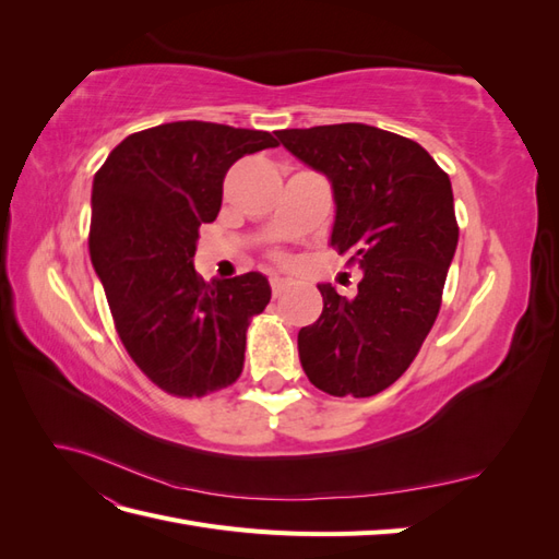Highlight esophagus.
I'll return each mask as SVG.
<instances>
[{"label":"esophagus","instance_id":"1","mask_svg":"<svg viewBox=\"0 0 559 559\" xmlns=\"http://www.w3.org/2000/svg\"><path fill=\"white\" fill-rule=\"evenodd\" d=\"M286 286H289V280H286V277H280V275L270 277V289H273V296H275V298L282 296V292L286 289Z\"/></svg>","mask_w":559,"mask_h":559}]
</instances>
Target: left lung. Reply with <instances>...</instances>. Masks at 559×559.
<instances>
[{
  "instance_id": "obj_1",
  "label": "left lung",
  "mask_w": 559,
  "mask_h": 559,
  "mask_svg": "<svg viewBox=\"0 0 559 559\" xmlns=\"http://www.w3.org/2000/svg\"><path fill=\"white\" fill-rule=\"evenodd\" d=\"M277 140L331 181V247L364 270L354 298L317 284L324 310L298 331L302 370L331 396L380 394L441 310L460 240L450 177L417 142L364 123L280 130Z\"/></svg>"
}]
</instances>
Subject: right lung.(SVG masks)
I'll list each match as a JSON object with an SVG mask.
<instances>
[{"mask_svg":"<svg viewBox=\"0 0 559 559\" xmlns=\"http://www.w3.org/2000/svg\"><path fill=\"white\" fill-rule=\"evenodd\" d=\"M270 146L263 130L163 123L128 134L93 179V267L118 337L167 394L205 396L242 373L249 319L265 310L270 284L261 273L205 282L193 257L228 167Z\"/></svg>","mask_w":559,"mask_h":559,"instance_id":"obj_1","label":"right lung"}]
</instances>
